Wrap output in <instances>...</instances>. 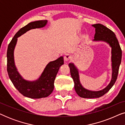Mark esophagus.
<instances>
[{"instance_id": "esophagus-1", "label": "esophagus", "mask_w": 125, "mask_h": 125, "mask_svg": "<svg viewBox=\"0 0 125 125\" xmlns=\"http://www.w3.org/2000/svg\"><path fill=\"white\" fill-rule=\"evenodd\" d=\"M64 61H69L71 60H72V57L70 55V54H65V55L64 56Z\"/></svg>"}]
</instances>
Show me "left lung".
Segmentation results:
<instances>
[{"label":"left lung","instance_id":"obj_1","mask_svg":"<svg viewBox=\"0 0 125 125\" xmlns=\"http://www.w3.org/2000/svg\"><path fill=\"white\" fill-rule=\"evenodd\" d=\"M95 28L94 39L93 41H103L106 42L112 47V78L110 83L105 89L100 91H91L82 86L80 81L78 71L73 63L69 64L71 74L74 83V89L80 97L85 98H99L107 93L117 80L119 65L122 58V50L116 36L110 29L101 24L92 25Z\"/></svg>","mask_w":125,"mask_h":125}]
</instances>
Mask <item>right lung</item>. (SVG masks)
I'll list each match as a JSON object with an SVG mask.
<instances>
[{
  "instance_id": "1",
  "label": "right lung",
  "mask_w": 125,
  "mask_h": 125,
  "mask_svg": "<svg viewBox=\"0 0 125 125\" xmlns=\"http://www.w3.org/2000/svg\"><path fill=\"white\" fill-rule=\"evenodd\" d=\"M47 23V20H38L28 23L15 34L8 46L7 69L8 76L17 90L24 96L31 98H44L52 93L54 89V80L60 67L64 64V59L61 56L56 60L49 62L38 79L36 81H29L23 79L17 71L14 62L13 51L18 37L31 29L44 27Z\"/></svg>"
}]
</instances>
